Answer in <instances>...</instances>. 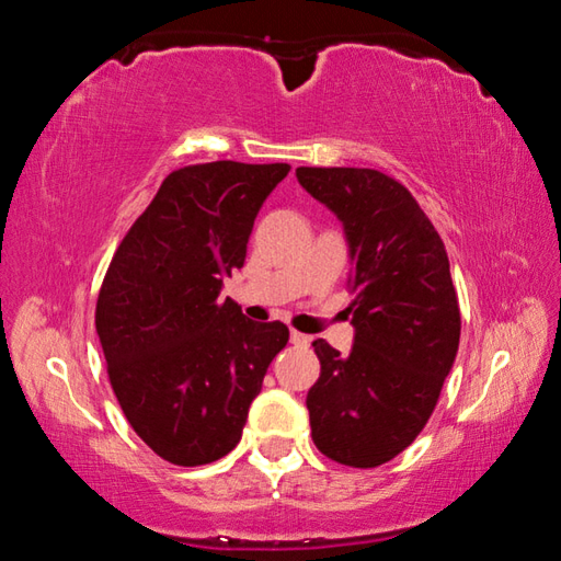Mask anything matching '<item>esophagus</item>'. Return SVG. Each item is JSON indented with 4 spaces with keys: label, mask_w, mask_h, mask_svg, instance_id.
<instances>
[{
    "label": "esophagus",
    "mask_w": 561,
    "mask_h": 561,
    "mask_svg": "<svg viewBox=\"0 0 561 561\" xmlns=\"http://www.w3.org/2000/svg\"><path fill=\"white\" fill-rule=\"evenodd\" d=\"M289 339H291L294 346H309V344H311V336L301 334V331H291Z\"/></svg>",
    "instance_id": "esophagus-1"
}]
</instances>
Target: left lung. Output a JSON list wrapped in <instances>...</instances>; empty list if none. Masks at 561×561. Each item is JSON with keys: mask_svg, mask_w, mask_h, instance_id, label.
<instances>
[{"mask_svg": "<svg viewBox=\"0 0 561 561\" xmlns=\"http://www.w3.org/2000/svg\"><path fill=\"white\" fill-rule=\"evenodd\" d=\"M309 195L344 222L354 272V346L314 341L311 438L348 468L393 460L425 428L460 344V304L445 244L411 190L374 168H297Z\"/></svg>", "mask_w": 561, "mask_h": 561, "instance_id": "left-lung-1", "label": "left lung"}]
</instances>
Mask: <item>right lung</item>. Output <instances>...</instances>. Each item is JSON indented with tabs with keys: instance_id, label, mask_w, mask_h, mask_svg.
Returning <instances> with one entry per match:
<instances>
[{
	"instance_id": "add662e5",
	"label": "right lung",
	"mask_w": 561,
	"mask_h": 561,
	"mask_svg": "<svg viewBox=\"0 0 561 561\" xmlns=\"http://www.w3.org/2000/svg\"><path fill=\"white\" fill-rule=\"evenodd\" d=\"M287 173L234 160L178 168L113 252L96 301L108 381L130 428L168 462L195 468L230 453L287 346L282 321L257 324L220 299Z\"/></svg>"
}]
</instances>
